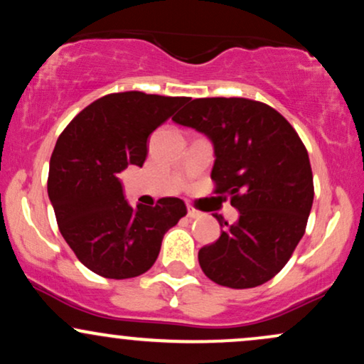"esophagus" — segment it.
<instances>
[{"mask_svg":"<svg viewBox=\"0 0 364 364\" xmlns=\"http://www.w3.org/2000/svg\"><path fill=\"white\" fill-rule=\"evenodd\" d=\"M186 210H188V217H191V219H196V217L202 215V212H200L198 208H195L193 205H190V203H188Z\"/></svg>","mask_w":364,"mask_h":364,"instance_id":"obj_1","label":"esophagus"}]
</instances>
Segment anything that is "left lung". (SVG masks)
<instances>
[{"label": "left lung", "mask_w": 364, "mask_h": 364, "mask_svg": "<svg viewBox=\"0 0 364 364\" xmlns=\"http://www.w3.org/2000/svg\"><path fill=\"white\" fill-rule=\"evenodd\" d=\"M214 141V193L240 220L203 246L198 262L219 286L250 289L284 269L306 231L313 173L304 144L279 111L245 97L193 99L173 118Z\"/></svg>", "instance_id": "obj_1"}]
</instances>
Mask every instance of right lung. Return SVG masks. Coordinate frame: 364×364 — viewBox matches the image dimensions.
<instances>
[{"instance_id":"right-lung-1","label":"right lung","mask_w":364,"mask_h":364,"mask_svg":"<svg viewBox=\"0 0 364 364\" xmlns=\"http://www.w3.org/2000/svg\"><path fill=\"white\" fill-rule=\"evenodd\" d=\"M186 101L114 92L63 129L49 162L48 193L63 237L92 272L106 279L147 272L168 229L186 215L185 202L174 196L132 207L118 179L128 166H144L150 133Z\"/></svg>"}]
</instances>
